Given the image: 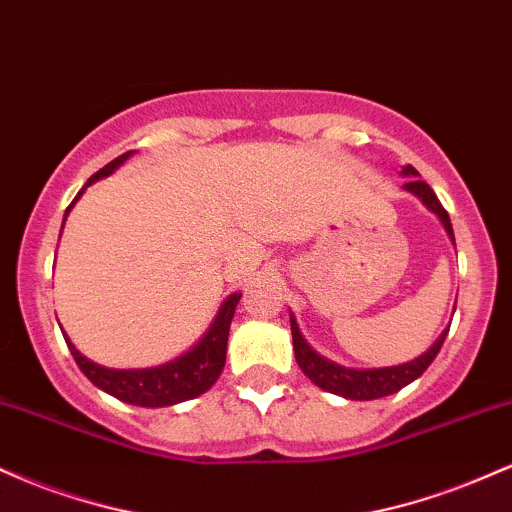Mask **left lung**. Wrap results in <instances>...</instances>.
Returning <instances> with one entry per match:
<instances>
[{
  "instance_id": "8db88e82",
  "label": "left lung",
  "mask_w": 512,
  "mask_h": 512,
  "mask_svg": "<svg viewBox=\"0 0 512 512\" xmlns=\"http://www.w3.org/2000/svg\"><path fill=\"white\" fill-rule=\"evenodd\" d=\"M402 175H407V182H404V190L411 192L414 197L421 199V204L428 211L438 216L440 223H443L445 233L448 238L455 243V233H452V223L448 211L443 209V204L438 202L436 192L426 185L424 180H419V170L414 166H404ZM450 330V327H448ZM448 330H443V334L433 342L431 349L426 354H421L419 358L407 363H399V366H390V368H344L339 363L330 361V358L320 356L317 351L303 339L301 330H298V322L296 317L291 315V334H293V354H296L298 366L305 375L317 387L322 390L332 392V395L346 397V399H378V397H387V395H395V392L402 390L404 385L414 383L424 370L431 366L433 358L438 356L440 346H443L445 337H448Z\"/></svg>"
}]
</instances>
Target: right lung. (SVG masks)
<instances>
[{
	"label": "right lung",
	"instance_id": "obj_1",
	"mask_svg": "<svg viewBox=\"0 0 512 512\" xmlns=\"http://www.w3.org/2000/svg\"><path fill=\"white\" fill-rule=\"evenodd\" d=\"M132 154L134 151H127V154L117 156L115 161H110L108 166L98 170L96 175H91L84 185V190L91 182L101 180L105 175L113 173L115 168H120ZM84 190H79V195H76L74 202L69 204L67 214L72 211L76 199L84 195ZM67 214H64V221H67ZM238 301L240 293H231V296L223 301L219 315L214 317L207 334H204L190 351H185V354L173 358V361L154 368L117 370L98 366V363L81 356L79 351H76V346L69 342V337L64 339H67L69 351H72L81 373H84L93 385L101 387L103 392H108V395L122 399V402L127 404H137V407H170V404H178L185 402V399H195L199 395H204V392L219 380L223 363H226L228 332H231V320L233 313H236Z\"/></svg>",
	"mask_w": 512,
	"mask_h": 512
}]
</instances>
